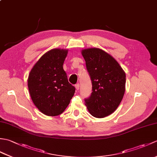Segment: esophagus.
<instances>
[{"instance_id":"1","label":"esophagus","mask_w":157,"mask_h":157,"mask_svg":"<svg viewBox=\"0 0 157 157\" xmlns=\"http://www.w3.org/2000/svg\"><path fill=\"white\" fill-rule=\"evenodd\" d=\"M75 88H76V90H79V84H76L75 85Z\"/></svg>"}]
</instances>
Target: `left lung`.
Returning a JSON list of instances; mask_svg holds the SVG:
<instances>
[{"label": "left lung", "mask_w": 157, "mask_h": 157, "mask_svg": "<svg viewBox=\"0 0 157 157\" xmlns=\"http://www.w3.org/2000/svg\"><path fill=\"white\" fill-rule=\"evenodd\" d=\"M82 54L92 85L91 95L85 98V105L94 117H105L112 114L122 101L125 73L116 60L101 49H84Z\"/></svg>", "instance_id": "8db88e82"}]
</instances>
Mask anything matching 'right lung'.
<instances>
[{
	"instance_id": "add662e5",
	"label": "right lung",
	"mask_w": 157,
	"mask_h": 157,
	"mask_svg": "<svg viewBox=\"0 0 157 157\" xmlns=\"http://www.w3.org/2000/svg\"><path fill=\"white\" fill-rule=\"evenodd\" d=\"M67 52L59 48L46 52L29 74L28 85L32 101L46 115H61L74 95L75 88L68 82L63 67Z\"/></svg>"
}]
</instances>
